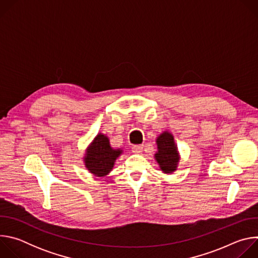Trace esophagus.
I'll return each mask as SVG.
<instances>
[{
  "instance_id": "1",
  "label": "esophagus",
  "mask_w": 258,
  "mask_h": 258,
  "mask_svg": "<svg viewBox=\"0 0 258 258\" xmlns=\"http://www.w3.org/2000/svg\"><path fill=\"white\" fill-rule=\"evenodd\" d=\"M143 149H144V145H135V146H133L132 151H133L134 153L140 154V153L143 152Z\"/></svg>"
}]
</instances>
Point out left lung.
I'll return each mask as SVG.
<instances>
[{
    "mask_svg": "<svg viewBox=\"0 0 258 258\" xmlns=\"http://www.w3.org/2000/svg\"><path fill=\"white\" fill-rule=\"evenodd\" d=\"M156 145L157 151L154 154V158L161 171L166 174H171L176 171L180 155L173 135L167 130L163 131L156 138Z\"/></svg>",
    "mask_w": 258,
    "mask_h": 258,
    "instance_id": "left-lung-1",
    "label": "left lung"
}]
</instances>
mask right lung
<instances>
[{
  "mask_svg": "<svg viewBox=\"0 0 258 258\" xmlns=\"http://www.w3.org/2000/svg\"><path fill=\"white\" fill-rule=\"evenodd\" d=\"M122 153V149L112 148L106 135L99 133L87 147L83 161L89 172L103 177L112 170L116 159Z\"/></svg>",
  "mask_w": 258,
  "mask_h": 258,
  "instance_id": "1",
  "label": "right lung"
}]
</instances>
